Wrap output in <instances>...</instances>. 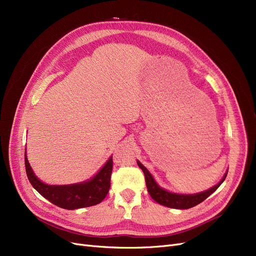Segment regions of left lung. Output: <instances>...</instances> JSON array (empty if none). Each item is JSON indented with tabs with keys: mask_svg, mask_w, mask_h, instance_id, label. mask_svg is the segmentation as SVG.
Returning a JSON list of instances; mask_svg holds the SVG:
<instances>
[{
	"mask_svg": "<svg viewBox=\"0 0 256 256\" xmlns=\"http://www.w3.org/2000/svg\"><path fill=\"white\" fill-rule=\"evenodd\" d=\"M136 163L145 174L146 186L150 197L156 202H158V204H162L164 206L172 208H178V210L190 208L192 206L201 204L202 201L206 200L210 195H212L220 185H222V183L224 181L228 174V170H226L222 180H220L216 185H214L213 188H210L206 190L196 192V194H180V192H174L170 190H167L161 188L154 180V176L150 174V172H149L138 160L136 161Z\"/></svg>",
	"mask_w": 256,
	"mask_h": 256,
	"instance_id": "obj_1",
	"label": "left lung"
}]
</instances>
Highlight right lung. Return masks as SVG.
I'll list each match as a JSON object with an SVG mask.
<instances>
[{
    "instance_id": "right-lung-1",
    "label": "right lung",
    "mask_w": 256,
    "mask_h": 256,
    "mask_svg": "<svg viewBox=\"0 0 256 256\" xmlns=\"http://www.w3.org/2000/svg\"><path fill=\"white\" fill-rule=\"evenodd\" d=\"M112 156L92 178L82 182L52 185L41 181L34 172L25 148V168L32 188L52 204L66 210H76L100 204L110 188Z\"/></svg>"
}]
</instances>
